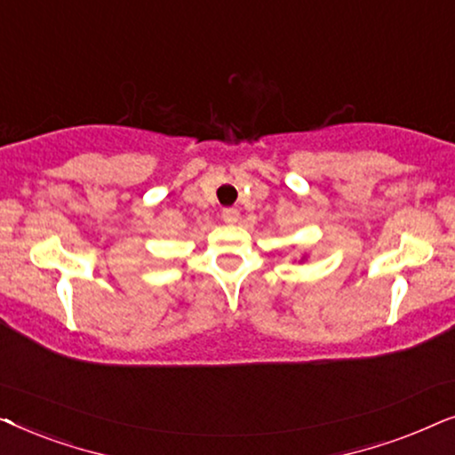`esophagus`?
Wrapping results in <instances>:
<instances>
[{
    "label": "esophagus",
    "instance_id": "obj_1",
    "mask_svg": "<svg viewBox=\"0 0 455 455\" xmlns=\"http://www.w3.org/2000/svg\"><path fill=\"white\" fill-rule=\"evenodd\" d=\"M221 217L226 223H235L240 220V211L238 209H223Z\"/></svg>",
    "mask_w": 455,
    "mask_h": 455
}]
</instances>
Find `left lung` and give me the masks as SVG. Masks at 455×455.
Returning a JSON list of instances; mask_svg holds the SVG:
<instances>
[{
	"label": "left lung",
	"mask_w": 455,
	"mask_h": 455,
	"mask_svg": "<svg viewBox=\"0 0 455 455\" xmlns=\"http://www.w3.org/2000/svg\"><path fill=\"white\" fill-rule=\"evenodd\" d=\"M304 259H307V254H304V257H302L300 260H298V263H302V260H304Z\"/></svg>",
	"instance_id": "1"
}]
</instances>
